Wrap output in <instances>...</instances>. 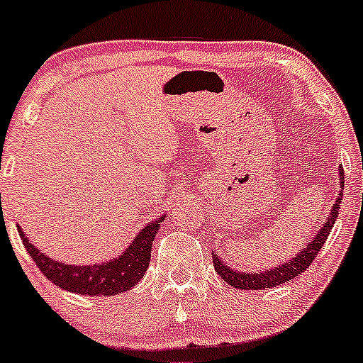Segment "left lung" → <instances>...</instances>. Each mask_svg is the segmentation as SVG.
I'll return each instance as SVG.
<instances>
[{"label":"left lung","mask_w":363,"mask_h":363,"mask_svg":"<svg viewBox=\"0 0 363 363\" xmlns=\"http://www.w3.org/2000/svg\"><path fill=\"white\" fill-rule=\"evenodd\" d=\"M339 177H341V189H342V186H345V173H342V166L339 167ZM341 199H342V192H339L336 197V202H334L333 209H330L329 218L325 220V223H323L320 230L315 233L311 242L308 244L306 247H303V251L298 252L292 259L279 264V267L268 268V270L264 272H258V274H256V272H252V274H245V272L232 270L228 264H225L223 261L213 252L214 270L218 272V275H220L228 286L235 287V289H242V291L268 289V287H275V286H280V284L289 282L291 279L301 275L303 272L310 267L311 261L315 259V256H317L318 251L322 249V245L325 244L327 235H329V232L333 230V225L336 223L339 209H341L339 208V206H341Z\"/></svg>","instance_id":"left-lung-1"}]
</instances>
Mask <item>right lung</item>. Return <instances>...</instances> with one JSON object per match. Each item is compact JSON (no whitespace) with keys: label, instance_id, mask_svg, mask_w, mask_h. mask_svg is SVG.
<instances>
[{"label":"right lung","instance_id":"obj_1","mask_svg":"<svg viewBox=\"0 0 363 363\" xmlns=\"http://www.w3.org/2000/svg\"><path fill=\"white\" fill-rule=\"evenodd\" d=\"M162 220L164 218L147 223L118 258L104 261L100 264H84V267L52 259L29 242L21 227H18V235L43 275L52 280L57 287L81 296H116L130 291L145 275L150 264L152 240L157 235Z\"/></svg>","mask_w":363,"mask_h":363}]
</instances>
